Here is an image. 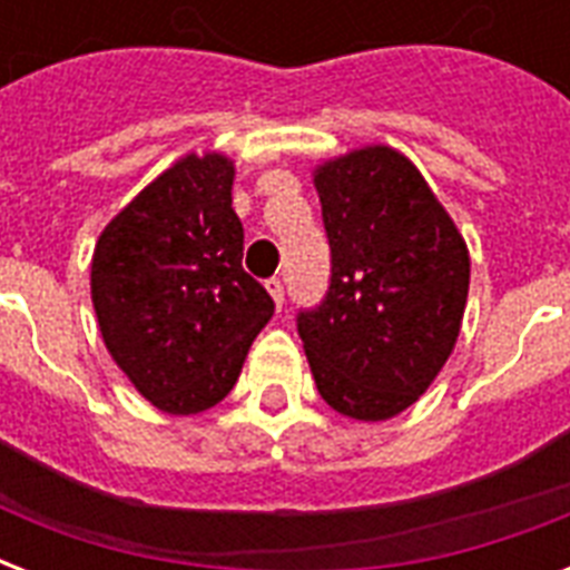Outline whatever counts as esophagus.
Instances as JSON below:
<instances>
[{"mask_svg": "<svg viewBox=\"0 0 570 570\" xmlns=\"http://www.w3.org/2000/svg\"><path fill=\"white\" fill-rule=\"evenodd\" d=\"M266 289L268 295L275 298L277 307H284V281H281V277H272V281H266Z\"/></svg>", "mask_w": 570, "mask_h": 570, "instance_id": "1", "label": "esophagus"}]
</instances>
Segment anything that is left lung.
Listing matches in <instances>:
<instances>
[{"mask_svg":"<svg viewBox=\"0 0 570 570\" xmlns=\"http://www.w3.org/2000/svg\"><path fill=\"white\" fill-rule=\"evenodd\" d=\"M331 245V286L298 313L322 399L379 423L423 396L455 348L470 254L416 165L387 145L313 171Z\"/></svg>","mask_w":570,"mask_h":570,"instance_id":"1","label":"left lung"}]
</instances>
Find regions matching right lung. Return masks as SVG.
Here are the masks:
<instances>
[{
	"instance_id": "obj_1",
	"label": "right lung",
	"mask_w": 570,
	"mask_h": 570,
	"mask_svg": "<svg viewBox=\"0 0 570 570\" xmlns=\"http://www.w3.org/2000/svg\"><path fill=\"white\" fill-rule=\"evenodd\" d=\"M233 174L222 154L183 156L106 224L94 248L102 343L165 414L218 405L275 313L242 268Z\"/></svg>"
}]
</instances>
